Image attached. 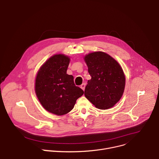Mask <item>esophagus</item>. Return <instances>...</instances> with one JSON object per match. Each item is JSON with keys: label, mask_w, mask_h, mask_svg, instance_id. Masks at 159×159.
<instances>
[{"label": "esophagus", "mask_w": 159, "mask_h": 159, "mask_svg": "<svg viewBox=\"0 0 159 159\" xmlns=\"http://www.w3.org/2000/svg\"><path fill=\"white\" fill-rule=\"evenodd\" d=\"M80 88H81L82 90H84V89H85V84H82L80 85Z\"/></svg>", "instance_id": "34e87169"}]
</instances>
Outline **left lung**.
<instances>
[{"label": "left lung", "mask_w": 159, "mask_h": 159, "mask_svg": "<svg viewBox=\"0 0 159 159\" xmlns=\"http://www.w3.org/2000/svg\"><path fill=\"white\" fill-rule=\"evenodd\" d=\"M91 79L88 81L84 95L96 108L107 110L120 99L125 78L118 62L103 52H94L84 57Z\"/></svg>", "instance_id": "8db88e82"}]
</instances>
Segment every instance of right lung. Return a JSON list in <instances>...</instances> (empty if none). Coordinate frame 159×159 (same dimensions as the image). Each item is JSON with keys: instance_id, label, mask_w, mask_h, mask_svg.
Segmentation results:
<instances>
[{"instance_id": "right-lung-1", "label": "right lung", "mask_w": 159, "mask_h": 159, "mask_svg": "<svg viewBox=\"0 0 159 159\" xmlns=\"http://www.w3.org/2000/svg\"><path fill=\"white\" fill-rule=\"evenodd\" d=\"M70 57L64 54L51 56L39 69L35 80V93L47 111L57 115L74 108L84 91L74 84V77L66 74Z\"/></svg>"}]
</instances>
